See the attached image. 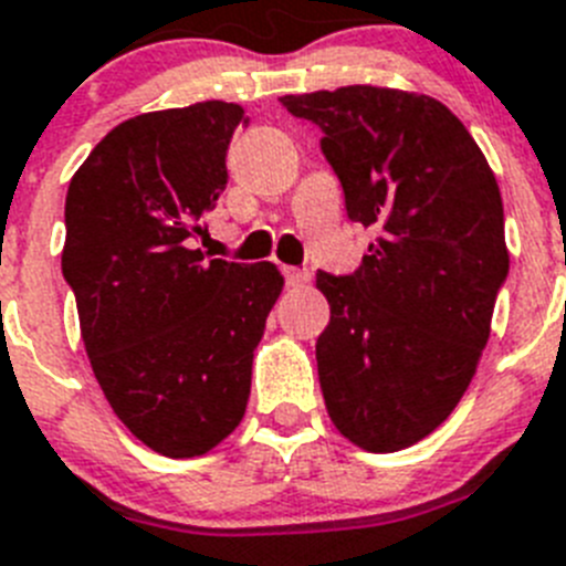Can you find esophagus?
<instances>
[{
    "mask_svg": "<svg viewBox=\"0 0 566 566\" xmlns=\"http://www.w3.org/2000/svg\"><path fill=\"white\" fill-rule=\"evenodd\" d=\"M282 276L284 282H287V287H302V284L311 279V273L304 268H290L287 264V268H282Z\"/></svg>",
    "mask_w": 566,
    "mask_h": 566,
    "instance_id": "esophagus-1",
    "label": "esophagus"
}]
</instances>
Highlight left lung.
I'll return each instance as SVG.
<instances>
[{"label": "left lung", "mask_w": 566, "mask_h": 566, "mask_svg": "<svg viewBox=\"0 0 566 566\" xmlns=\"http://www.w3.org/2000/svg\"><path fill=\"white\" fill-rule=\"evenodd\" d=\"M279 102L322 130L347 219L376 233L353 273H316L324 405L353 444L405 450L453 412L490 338L510 270L499 185L430 96L350 85Z\"/></svg>", "instance_id": "obj_1"}]
</instances>
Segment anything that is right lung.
<instances>
[{
  "mask_svg": "<svg viewBox=\"0 0 566 566\" xmlns=\"http://www.w3.org/2000/svg\"><path fill=\"white\" fill-rule=\"evenodd\" d=\"M242 105L142 113L93 147L65 199L62 276L113 412L170 459L208 453L239 427L253 350L282 293L276 264L199 250L228 185Z\"/></svg>",
  "mask_w": 566,
  "mask_h": 566,
  "instance_id": "obj_1",
  "label": "right lung"
}]
</instances>
